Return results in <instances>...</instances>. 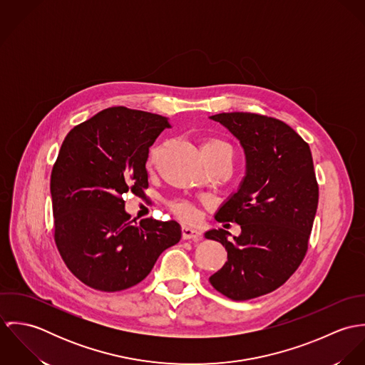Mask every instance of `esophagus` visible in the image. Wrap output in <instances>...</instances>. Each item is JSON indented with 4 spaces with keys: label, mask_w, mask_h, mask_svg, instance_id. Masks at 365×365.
Returning a JSON list of instances; mask_svg holds the SVG:
<instances>
[{
    "label": "esophagus",
    "mask_w": 365,
    "mask_h": 365,
    "mask_svg": "<svg viewBox=\"0 0 365 365\" xmlns=\"http://www.w3.org/2000/svg\"><path fill=\"white\" fill-rule=\"evenodd\" d=\"M182 239L184 240H200L201 239V232L197 229H192L190 226H182Z\"/></svg>",
    "instance_id": "1"
}]
</instances>
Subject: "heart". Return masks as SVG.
I'll return each mask as SVG.
<instances>
[{
    "mask_svg": "<svg viewBox=\"0 0 365 365\" xmlns=\"http://www.w3.org/2000/svg\"><path fill=\"white\" fill-rule=\"evenodd\" d=\"M161 149H163L161 146H155L153 149H150L149 156H148V165H155L156 164L157 160L160 157V153H161ZM201 150H202V155H204L205 158H208V157L223 156V155H227V156L233 155L232 153V148L226 142H223L220 139H216V138H209V139H207L202 143ZM170 208L174 212V215L177 217H180L182 220L190 222V220L195 219V209L187 201L171 202Z\"/></svg>",
    "mask_w": 365,
    "mask_h": 365,
    "instance_id": "heart-1",
    "label": "heart"
}]
</instances>
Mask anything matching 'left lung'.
<instances>
[{"label":"left lung","instance_id":"1","mask_svg":"<svg viewBox=\"0 0 365 365\" xmlns=\"http://www.w3.org/2000/svg\"><path fill=\"white\" fill-rule=\"evenodd\" d=\"M210 119L227 128L246 155V175L216 212L217 222H236L240 236L212 229L205 237L222 243L225 265L210 275L212 287L233 301H247L279 288L301 265L319 201L309 145L279 119L223 112Z\"/></svg>","mask_w":365,"mask_h":365}]
</instances>
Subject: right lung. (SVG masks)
I'll return each instance as SVG.
<instances>
[{
    "instance_id": "obj_1",
    "label": "right lung",
    "mask_w": 365,
    "mask_h": 365,
    "mask_svg": "<svg viewBox=\"0 0 365 365\" xmlns=\"http://www.w3.org/2000/svg\"><path fill=\"white\" fill-rule=\"evenodd\" d=\"M165 128L161 115L112 106L63 140L51 177L54 242L90 288L118 292L139 284L181 239L175 220H130L122 200L128 191L145 194L149 148Z\"/></svg>"
}]
</instances>
